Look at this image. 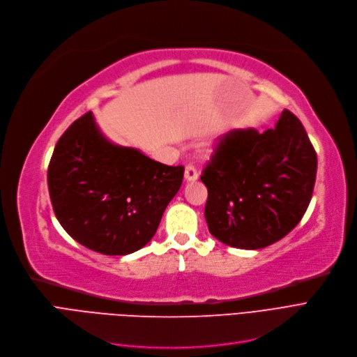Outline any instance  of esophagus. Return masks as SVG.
Masks as SVG:
<instances>
[{
    "mask_svg": "<svg viewBox=\"0 0 357 357\" xmlns=\"http://www.w3.org/2000/svg\"><path fill=\"white\" fill-rule=\"evenodd\" d=\"M197 177H199V173H197V169L193 165L185 167V169H184V178L185 180H188V181H195V180H197Z\"/></svg>",
    "mask_w": 357,
    "mask_h": 357,
    "instance_id": "obj_1",
    "label": "esophagus"
}]
</instances>
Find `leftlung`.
<instances>
[{"instance_id":"obj_1","label":"left lung","mask_w":357,"mask_h":357,"mask_svg":"<svg viewBox=\"0 0 357 357\" xmlns=\"http://www.w3.org/2000/svg\"><path fill=\"white\" fill-rule=\"evenodd\" d=\"M317 152L287 109L276 126L234 129L220 137L200 180L208 188L209 232L235 248L259 250L282 240L307 212Z\"/></svg>"}]
</instances>
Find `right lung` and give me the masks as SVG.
Returning <instances> with one entry per match:
<instances>
[{
    "label": "right lung",
    "instance_id": "obj_1",
    "mask_svg": "<svg viewBox=\"0 0 357 357\" xmlns=\"http://www.w3.org/2000/svg\"><path fill=\"white\" fill-rule=\"evenodd\" d=\"M183 174V165L110 144L89 112L59 138L47 185L59 224L75 241L106 256H126L155 235Z\"/></svg>",
    "mask_w": 357,
    "mask_h": 357
}]
</instances>
